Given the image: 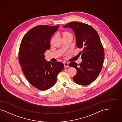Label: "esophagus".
<instances>
[{
	"label": "esophagus",
	"mask_w": 122,
	"mask_h": 122,
	"mask_svg": "<svg viewBox=\"0 0 122 122\" xmlns=\"http://www.w3.org/2000/svg\"><path fill=\"white\" fill-rule=\"evenodd\" d=\"M64 67H69L68 63H64Z\"/></svg>",
	"instance_id": "obj_1"
}]
</instances>
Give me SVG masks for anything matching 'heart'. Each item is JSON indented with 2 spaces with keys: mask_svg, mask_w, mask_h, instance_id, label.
<instances>
[{
  "mask_svg": "<svg viewBox=\"0 0 122 122\" xmlns=\"http://www.w3.org/2000/svg\"><path fill=\"white\" fill-rule=\"evenodd\" d=\"M69 34H71L69 32H67V31H63L62 33V35L63 36H67L68 35H69Z\"/></svg>",
  "mask_w": 122,
  "mask_h": 122,
  "instance_id": "obj_1",
  "label": "heart"
}]
</instances>
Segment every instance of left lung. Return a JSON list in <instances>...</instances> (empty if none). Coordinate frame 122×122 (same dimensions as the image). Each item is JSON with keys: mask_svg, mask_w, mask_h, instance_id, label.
Segmentation results:
<instances>
[{"mask_svg": "<svg viewBox=\"0 0 122 122\" xmlns=\"http://www.w3.org/2000/svg\"><path fill=\"white\" fill-rule=\"evenodd\" d=\"M73 30L76 37V46L80 52L82 62L79 65L72 62L70 67L75 68L76 74L73 77L76 84L86 86L97 78L103 67L105 52L96 30L88 24L72 21L64 25Z\"/></svg>", "mask_w": 122, "mask_h": 122, "instance_id": "8db88e82", "label": "left lung"}]
</instances>
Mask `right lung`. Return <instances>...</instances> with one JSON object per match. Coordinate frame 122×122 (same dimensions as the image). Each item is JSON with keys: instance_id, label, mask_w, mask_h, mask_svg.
Here are the masks:
<instances>
[{"instance_id": "1", "label": "right lung", "mask_w": 122, "mask_h": 122, "mask_svg": "<svg viewBox=\"0 0 122 122\" xmlns=\"http://www.w3.org/2000/svg\"><path fill=\"white\" fill-rule=\"evenodd\" d=\"M59 28L55 26L39 25L28 31L21 40L18 59L26 79L34 87L45 91L56 83L64 64L47 62L44 53L51 48V37Z\"/></svg>"}]
</instances>
